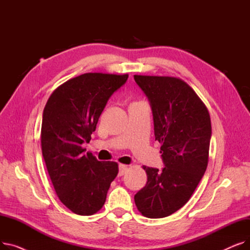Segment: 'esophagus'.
I'll use <instances>...</instances> for the list:
<instances>
[{"instance_id": "obj_1", "label": "esophagus", "mask_w": 250, "mask_h": 250, "mask_svg": "<svg viewBox=\"0 0 250 250\" xmlns=\"http://www.w3.org/2000/svg\"><path fill=\"white\" fill-rule=\"evenodd\" d=\"M127 170V166L126 165H124V164H120L118 165V175L120 176H123Z\"/></svg>"}]
</instances>
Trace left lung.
<instances>
[{"instance_id":"8db88e82","label":"left lung","mask_w":250,"mask_h":250,"mask_svg":"<svg viewBox=\"0 0 250 250\" xmlns=\"http://www.w3.org/2000/svg\"><path fill=\"white\" fill-rule=\"evenodd\" d=\"M149 100L164 167H144L147 183L135 194L143 216L164 218L185 206L208 166L211 118L195 92L174 77L134 76Z\"/></svg>"}]
</instances>
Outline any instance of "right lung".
Returning <instances> with one entry per match:
<instances>
[{"mask_svg":"<svg viewBox=\"0 0 250 250\" xmlns=\"http://www.w3.org/2000/svg\"><path fill=\"white\" fill-rule=\"evenodd\" d=\"M128 75L87 73L57 88L42 114V150L60 201L77 215H93L106 200L118 166L98 161L82 148L89 143L111 95Z\"/></svg>","mask_w":250,"mask_h":250,"instance_id":"add662e5","label":"right lung"}]
</instances>
